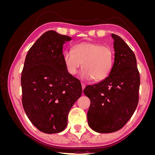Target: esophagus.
<instances>
[{"label": "esophagus", "instance_id": "1", "mask_svg": "<svg viewBox=\"0 0 155 155\" xmlns=\"http://www.w3.org/2000/svg\"><path fill=\"white\" fill-rule=\"evenodd\" d=\"M81 85H82V88H83V89L85 88V87H86V85H85V83H81Z\"/></svg>", "mask_w": 155, "mask_h": 155}]
</instances>
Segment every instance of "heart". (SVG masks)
I'll return each instance as SVG.
<instances>
[{"instance_id": "1", "label": "heart", "mask_w": 155, "mask_h": 155, "mask_svg": "<svg viewBox=\"0 0 155 155\" xmlns=\"http://www.w3.org/2000/svg\"><path fill=\"white\" fill-rule=\"evenodd\" d=\"M114 51L108 46L90 42H83L74 46V51L67 50L63 59L68 72L76 74L83 63L81 76L87 80L95 81L105 79L112 69Z\"/></svg>"}]
</instances>
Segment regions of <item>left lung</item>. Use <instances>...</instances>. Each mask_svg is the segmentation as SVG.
<instances>
[{"label": "left lung", "instance_id": "obj_1", "mask_svg": "<svg viewBox=\"0 0 155 155\" xmlns=\"http://www.w3.org/2000/svg\"><path fill=\"white\" fill-rule=\"evenodd\" d=\"M114 59L111 72L104 80L87 86L90 99L88 124L97 133L121 129L133 116L138 103L140 74L133 50L118 35L112 34Z\"/></svg>", "mask_w": 155, "mask_h": 155}]
</instances>
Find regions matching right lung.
I'll return each mask as SVG.
<instances>
[{
    "mask_svg": "<svg viewBox=\"0 0 155 155\" xmlns=\"http://www.w3.org/2000/svg\"><path fill=\"white\" fill-rule=\"evenodd\" d=\"M72 39L54 30L46 31L25 59L22 106L31 124L45 133H58L66 128L69 112L81 96L80 81L68 72L63 59V45Z\"/></svg>",
    "mask_w": 155,
    "mask_h": 155,
    "instance_id": "1",
    "label": "right lung"
}]
</instances>
